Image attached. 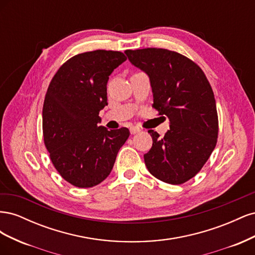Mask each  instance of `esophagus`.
Masks as SVG:
<instances>
[{"label": "esophagus", "instance_id": "obj_1", "mask_svg": "<svg viewBox=\"0 0 255 255\" xmlns=\"http://www.w3.org/2000/svg\"><path fill=\"white\" fill-rule=\"evenodd\" d=\"M140 130H141V129H140L139 128H137V127H130V128H129V132H130V134H132V135L139 133Z\"/></svg>", "mask_w": 255, "mask_h": 255}]
</instances>
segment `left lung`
<instances>
[{
    "mask_svg": "<svg viewBox=\"0 0 255 255\" xmlns=\"http://www.w3.org/2000/svg\"><path fill=\"white\" fill-rule=\"evenodd\" d=\"M125 53L149 76L152 106L170 121L163 138L149 130L153 143L143 155L144 164L165 183L187 182L201 170L217 143L218 115L211 85L202 69L180 53L156 48Z\"/></svg>",
    "mask_w": 255,
    "mask_h": 255,
    "instance_id": "left-lung-1",
    "label": "left lung"
}]
</instances>
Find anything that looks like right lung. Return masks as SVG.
<instances>
[{
    "mask_svg": "<svg viewBox=\"0 0 255 255\" xmlns=\"http://www.w3.org/2000/svg\"><path fill=\"white\" fill-rule=\"evenodd\" d=\"M127 60L118 51L78 54L53 76L42 110L44 144L58 173L75 187L89 188L110 175L127 128L99 127V113L107 105L112 72Z\"/></svg>",
    "mask_w": 255,
    "mask_h": 255,
    "instance_id": "1",
    "label": "right lung"
}]
</instances>
